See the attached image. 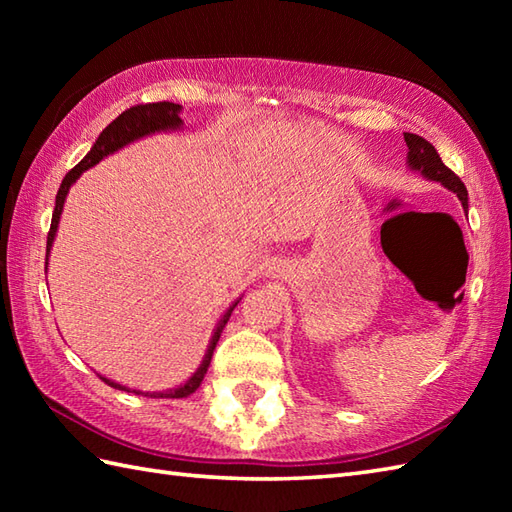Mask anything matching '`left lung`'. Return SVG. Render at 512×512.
<instances>
[{"label":"left lung","instance_id":"obj_1","mask_svg":"<svg viewBox=\"0 0 512 512\" xmlns=\"http://www.w3.org/2000/svg\"><path fill=\"white\" fill-rule=\"evenodd\" d=\"M405 143L409 147L407 162H409L411 169L420 171L424 178L444 184V187H447L449 191L458 195L462 206L469 204V191H466L464 182L458 176H455V173L447 165H444L436 147H433L429 140H424L418 134H405Z\"/></svg>","mask_w":512,"mask_h":512}]
</instances>
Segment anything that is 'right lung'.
<instances>
[{"label":"right lung","mask_w":512,"mask_h":512,"mask_svg":"<svg viewBox=\"0 0 512 512\" xmlns=\"http://www.w3.org/2000/svg\"><path fill=\"white\" fill-rule=\"evenodd\" d=\"M180 110L182 107L178 103H169V101H162V103H143V105H134L129 107V110H125L121 116L114 118V121L107 125L101 136L96 138L94 147L90 149V154L85 156L79 165H76L72 171L65 173V178L61 182L59 187V193H57V202H54V211H52V224H50V231H48V244H46V264H48V255H50V248H52V242H54V235H57V226H59V217H61V211H63V202H65V195H68L70 187L76 182V178L81 176V173L85 169L94 167L96 162L103 160L105 156L114 154L116 149L125 147L127 143H134V140L143 138L147 134H154V132H160V129H178L182 125V118H180ZM239 303V299L233 303L231 308L226 310V314L222 317L220 325H217V330L213 334V341L209 345V350H206V356L204 361L200 365L198 372H195L187 383H184L182 387L173 389V391H160V394H145V396H154V398H187L191 396L195 389H198L202 385V378L206 374V369H209L211 365V356H213V350L217 341H220V334L224 330V325L228 321V317H231V312L235 310V306ZM103 383H107L114 389H125L129 391L127 387L118 385V383H112V380H107L101 376ZM134 394H143V391H136Z\"/></svg>","instance_id":"add662e5"}]
</instances>
